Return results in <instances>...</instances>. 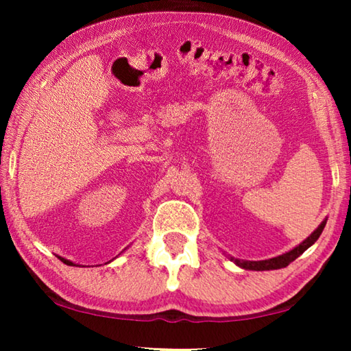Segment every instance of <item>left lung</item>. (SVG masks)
Masks as SVG:
<instances>
[{"label":"left lung","mask_w":351,"mask_h":351,"mask_svg":"<svg viewBox=\"0 0 351 351\" xmlns=\"http://www.w3.org/2000/svg\"><path fill=\"white\" fill-rule=\"evenodd\" d=\"M325 228V221L319 226V228L314 230V232L308 237L305 241H302L299 246L294 247L293 251H289L283 255H278V257L274 258H269V260H261V261H245V260H237L235 258V263L241 266V268L245 269H251V271H269V269H280V268H287V266L291 263V261H294L299 255L304 254L308 247L311 245H314V241H316L320 234H322V230Z\"/></svg>","instance_id":"left-lung-1"}]
</instances>
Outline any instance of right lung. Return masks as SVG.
<instances>
[{
    "mask_svg": "<svg viewBox=\"0 0 351 351\" xmlns=\"http://www.w3.org/2000/svg\"><path fill=\"white\" fill-rule=\"evenodd\" d=\"M58 258H60V260L63 261V263H66V265H69V266H74L73 261H69V260H64V258H62V257H58Z\"/></svg>",
    "mask_w": 351,
    "mask_h": 351,
    "instance_id": "add662e5",
    "label": "right lung"
}]
</instances>
